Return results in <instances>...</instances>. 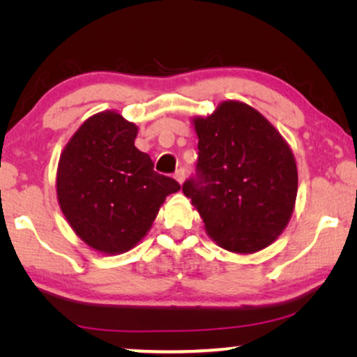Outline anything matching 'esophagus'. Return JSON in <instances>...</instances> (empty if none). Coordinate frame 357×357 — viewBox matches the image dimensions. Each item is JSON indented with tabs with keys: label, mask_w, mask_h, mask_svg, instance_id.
<instances>
[{
	"label": "esophagus",
	"mask_w": 357,
	"mask_h": 357,
	"mask_svg": "<svg viewBox=\"0 0 357 357\" xmlns=\"http://www.w3.org/2000/svg\"><path fill=\"white\" fill-rule=\"evenodd\" d=\"M174 177H175V180H177L178 183H183V180H185V170H183V169H177V170H175Z\"/></svg>",
	"instance_id": "esophagus-1"
}]
</instances>
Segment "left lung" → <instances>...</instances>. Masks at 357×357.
<instances>
[{
  "label": "left lung",
  "instance_id": "left-lung-1",
  "mask_svg": "<svg viewBox=\"0 0 357 357\" xmlns=\"http://www.w3.org/2000/svg\"><path fill=\"white\" fill-rule=\"evenodd\" d=\"M198 160L182 190L192 198L209 237L229 252L270 245L294 209L297 167L270 121L242 102H222L195 119Z\"/></svg>",
  "mask_w": 357,
  "mask_h": 357
}]
</instances>
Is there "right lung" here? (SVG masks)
<instances>
[{
    "label": "right lung",
    "mask_w": 357,
    "mask_h": 357,
    "mask_svg": "<svg viewBox=\"0 0 357 357\" xmlns=\"http://www.w3.org/2000/svg\"><path fill=\"white\" fill-rule=\"evenodd\" d=\"M135 123L102 112L81 125L63 151L56 175L61 211L75 232L96 250L121 253L149 231L167 195L180 190L172 177L135 146Z\"/></svg>",
    "instance_id": "obj_1"
}]
</instances>
